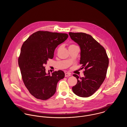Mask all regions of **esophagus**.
Segmentation results:
<instances>
[{
  "instance_id": "1",
  "label": "esophagus",
  "mask_w": 127,
  "mask_h": 127,
  "mask_svg": "<svg viewBox=\"0 0 127 127\" xmlns=\"http://www.w3.org/2000/svg\"><path fill=\"white\" fill-rule=\"evenodd\" d=\"M71 76V74L68 73H65V77H69Z\"/></svg>"
}]
</instances>
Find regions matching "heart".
<instances>
[{
    "label": "heart",
    "instance_id": "1",
    "mask_svg": "<svg viewBox=\"0 0 127 127\" xmlns=\"http://www.w3.org/2000/svg\"><path fill=\"white\" fill-rule=\"evenodd\" d=\"M75 46V45H73V44H71V45H70L69 46V47H72V46ZM60 49V47L58 48V50H59Z\"/></svg>",
    "mask_w": 127,
    "mask_h": 127
}]
</instances>
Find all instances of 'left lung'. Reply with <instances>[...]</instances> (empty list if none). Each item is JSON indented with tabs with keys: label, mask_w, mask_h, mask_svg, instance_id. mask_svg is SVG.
Segmentation results:
<instances>
[{
	"label": "left lung",
	"mask_w": 127,
	"mask_h": 127,
	"mask_svg": "<svg viewBox=\"0 0 127 127\" xmlns=\"http://www.w3.org/2000/svg\"><path fill=\"white\" fill-rule=\"evenodd\" d=\"M69 35L80 47V64L81 69H85L84 77L79 79L77 75H73L77 79L73 92L80 97H90L99 89L106 78L109 58L105 48L91 35L72 32Z\"/></svg>",
	"instance_id": "obj_1"
}]
</instances>
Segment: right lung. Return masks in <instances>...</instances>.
<instances>
[{"label":"right lung","mask_w":127,"mask_h":127,"mask_svg":"<svg viewBox=\"0 0 127 127\" xmlns=\"http://www.w3.org/2000/svg\"><path fill=\"white\" fill-rule=\"evenodd\" d=\"M68 37L65 33L38 31L23 43L18 58V65L23 83L36 99L46 100L56 92L58 82L64 77L62 70L50 75L44 64L54 57L55 49Z\"/></svg>","instance_id":"right-lung-1"}]
</instances>
